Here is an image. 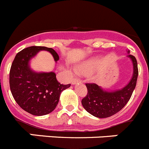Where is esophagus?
<instances>
[{
	"label": "esophagus",
	"instance_id": "esophagus-1",
	"mask_svg": "<svg viewBox=\"0 0 149 149\" xmlns=\"http://www.w3.org/2000/svg\"><path fill=\"white\" fill-rule=\"evenodd\" d=\"M81 80H79V79L74 78L72 81V84H77V83H81Z\"/></svg>",
	"mask_w": 149,
	"mask_h": 149
}]
</instances>
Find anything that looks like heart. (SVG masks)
Masks as SVG:
<instances>
[{
  "mask_svg": "<svg viewBox=\"0 0 149 149\" xmlns=\"http://www.w3.org/2000/svg\"><path fill=\"white\" fill-rule=\"evenodd\" d=\"M97 64H98V62L94 59L84 62L78 66L77 72L83 74H89L93 70V68L97 65Z\"/></svg>",
  "mask_w": 149,
  "mask_h": 149,
  "instance_id": "1",
  "label": "heart"
}]
</instances>
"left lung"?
<instances>
[{
  "label": "left lung",
  "instance_id": "obj_1",
  "mask_svg": "<svg viewBox=\"0 0 149 149\" xmlns=\"http://www.w3.org/2000/svg\"><path fill=\"white\" fill-rule=\"evenodd\" d=\"M127 56L132 60L134 73L127 86L114 92H107L94 83L86 84L87 95L83 98L81 103L88 113L98 118H107L120 111L128 102L136 86L138 67L135 56L131 54Z\"/></svg>",
  "mask_w": 149,
  "mask_h": 149
}]
</instances>
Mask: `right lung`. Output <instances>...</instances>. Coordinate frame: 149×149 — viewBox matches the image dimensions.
Returning <instances> with one entry per match:
<instances>
[{
	"instance_id": "right-lung-1",
	"label": "right lung",
	"mask_w": 149,
	"mask_h": 149,
	"mask_svg": "<svg viewBox=\"0 0 149 149\" xmlns=\"http://www.w3.org/2000/svg\"><path fill=\"white\" fill-rule=\"evenodd\" d=\"M42 50L49 51L55 61L59 60L53 48L31 46L17 54L10 71V86L13 98L24 110L34 116L51 113L58 104L60 93L71 86L60 84L54 72L37 73L30 69V59Z\"/></svg>"
}]
</instances>
